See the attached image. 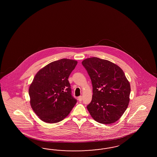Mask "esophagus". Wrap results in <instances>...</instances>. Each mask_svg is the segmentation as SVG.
I'll return each mask as SVG.
<instances>
[{
  "label": "esophagus",
  "instance_id": "esophagus-1",
  "mask_svg": "<svg viewBox=\"0 0 157 157\" xmlns=\"http://www.w3.org/2000/svg\"><path fill=\"white\" fill-rule=\"evenodd\" d=\"M78 99L79 100V101H82V100H83V98H82V96H79V97H78Z\"/></svg>",
  "mask_w": 157,
  "mask_h": 157
}]
</instances>
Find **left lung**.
I'll return each instance as SVG.
<instances>
[{
	"mask_svg": "<svg viewBox=\"0 0 157 157\" xmlns=\"http://www.w3.org/2000/svg\"><path fill=\"white\" fill-rule=\"evenodd\" d=\"M90 77L93 97L87 110L93 119L104 124L117 121L129 102L130 83L122 69L107 60L93 57L82 62Z\"/></svg>",
	"mask_w": 157,
	"mask_h": 157,
	"instance_id": "8db88e82",
	"label": "left lung"
}]
</instances>
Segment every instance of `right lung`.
I'll list each match as a JSON object with an SVG mask.
<instances>
[{
    "mask_svg": "<svg viewBox=\"0 0 157 157\" xmlns=\"http://www.w3.org/2000/svg\"><path fill=\"white\" fill-rule=\"evenodd\" d=\"M77 63L68 59L54 61L40 69L34 77L29 89L30 104L44 122L61 121L76 104L68 79Z\"/></svg>",
    "mask_w": 157,
    "mask_h": 157,
    "instance_id": "1",
    "label": "right lung"
}]
</instances>
